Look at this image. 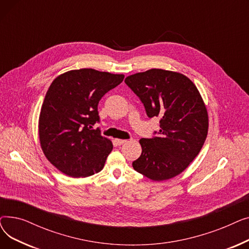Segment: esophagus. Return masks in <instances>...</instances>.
<instances>
[{
    "instance_id": "obj_1",
    "label": "esophagus",
    "mask_w": 249,
    "mask_h": 249,
    "mask_svg": "<svg viewBox=\"0 0 249 249\" xmlns=\"http://www.w3.org/2000/svg\"><path fill=\"white\" fill-rule=\"evenodd\" d=\"M126 141L127 140H124V139H116L115 140V142L117 143V145H122V144H124Z\"/></svg>"
}]
</instances>
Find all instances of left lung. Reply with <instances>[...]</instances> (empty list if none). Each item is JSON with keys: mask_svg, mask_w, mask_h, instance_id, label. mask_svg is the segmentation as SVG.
Listing matches in <instances>:
<instances>
[{"mask_svg": "<svg viewBox=\"0 0 249 249\" xmlns=\"http://www.w3.org/2000/svg\"><path fill=\"white\" fill-rule=\"evenodd\" d=\"M145 108L160 118V129L140 139L142 153L132 162L136 172L152 180L179 175L195 160L208 133V113L199 90L186 75L152 69L125 78Z\"/></svg>", "mask_w": 249, "mask_h": 249, "instance_id": "obj_1", "label": "left lung"}]
</instances>
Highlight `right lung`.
<instances>
[{
    "instance_id": "right-lung-1",
    "label": "right lung",
    "mask_w": 249,
    "mask_h": 249,
    "mask_svg": "<svg viewBox=\"0 0 249 249\" xmlns=\"http://www.w3.org/2000/svg\"><path fill=\"white\" fill-rule=\"evenodd\" d=\"M123 78L82 69L60 74L50 85L39 117V138L46 159L61 173L86 178L103 169L113 144L93 129L100 122L98 104Z\"/></svg>"
}]
</instances>
